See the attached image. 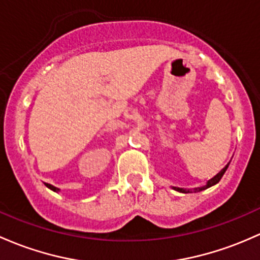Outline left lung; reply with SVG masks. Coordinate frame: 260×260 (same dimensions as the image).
I'll list each match as a JSON object with an SVG mask.
<instances>
[{
	"mask_svg": "<svg viewBox=\"0 0 260 260\" xmlns=\"http://www.w3.org/2000/svg\"><path fill=\"white\" fill-rule=\"evenodd\" d=\"M228 166H229V163H228V165H226L225 167H224V168L222 169V171H220L219 173L217 174V176H214V177H213L212 179H209L208 182H207V184L204 185V187L199 188V189H198L199 192H201V190H204V189H207V188L212 187V185L217 184V183L219 182V180H220V178H222V177H223V174L225 173V171H226V168H228ZM174 189H176V190H178V192H182V193H187V192H189V190H185V189H183V188H177V187H174Z\"/></svg>",
	"mask_w": 260,
	"mask_h": 260,
	"instance_id": "obj_1",
	"label": "left lung"
}]
</instances>
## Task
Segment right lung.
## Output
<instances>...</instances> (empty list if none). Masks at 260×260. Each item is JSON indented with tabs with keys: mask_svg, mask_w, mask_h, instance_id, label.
<instances>
[{
	"mask_svg": "<svg viewBox=\"0 0 260 260\" xmlns=\"http://www.w3.org/2000/svg\"><path fill=\"white\" fill-rule=\"evenodd\" d=\"M47 187H48V188H50V189H52V190H54V192H57V190H58V188L53 187V185H52V184H47Z\"/></svg>",
	"mask_w": 260,
	"mask_h": 260,
	"instance_id": "add662e5",
	"label": "right lung"
}]
</instances>
